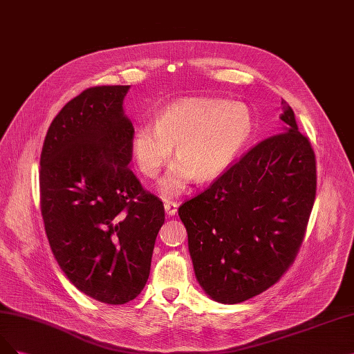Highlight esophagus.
Returning a JSON list of instances; mask_svg holds the SVG:
<instances>
[{"label": "esophagus", "mask_w": 354, "mask_h": 354, "mask_svg": "<svg viewBox=\"0 0 354 354\" xmlns=\"http://www.w3.org/2000/svg\"><path fill=\"white\" fill-rule=\"evenodd\" d=\"M164 208H165V212H167L168 216H173V215H176V212H177L178 203L174 202V201H167V202L164 203Z\"/></svg>", "instance_id": "esophagus-1"}]
</instances>
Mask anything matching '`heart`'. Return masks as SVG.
<instances>
[{"label": "heart", "mask_w": 354, "mask_h": 354, "mask_svg": "<svg viewBox=\"0 0 354 354\" xmlns=\"http://www.w3.org/2000/svg\"><path fill=\"white\" fill-rule=\"evenodd\" d=\"M253 120L241 102L215 98H186L173 102L155 121H142L133 131L130 148L139 171L156 177L171 158L178 161L161 180L164 194H177L187 183L209 181L223 174L250 138Z\"/></svg>", "instance_id": "b5f03b06"}]
</instances>
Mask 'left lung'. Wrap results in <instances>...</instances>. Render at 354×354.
<instances>
[{
    "instance_id": "left-lung-1",
    "label": "left lung",
    "mask_w": 354,
    "mask_h": 354,
    "mask_svg": "<svg viewBox=\"0 0 354 354\" xmlns=\"http://www.w3.org/2000/svg\"><path fill=\"white\" fill-rule=\"evenodd\" d=\"M281 133L254 145L178 208L194 274L219 303L249 300L293 265L316 194V160L283 100Z\"/></svg>"
}]
</instances>
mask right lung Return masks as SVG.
Returning <instances> with one entry per match:
<instances>
[{"mask_svg":"<svg viewBox=\"0 0 354 354\" xmlns=\"http://www.w3.org/2000/svg\"><path fill=\"white\" fill-rule=\"evenodd\" d=\"M129 86H95L68 101L41 152V212L61 270L82 293L108 304L140 295L164 224L160 198L127 167Z\"/></svg>","mask_w":354,"mask_h":354,"instance_id":"right-lung-1","label":"right lung"}]
</instances>
